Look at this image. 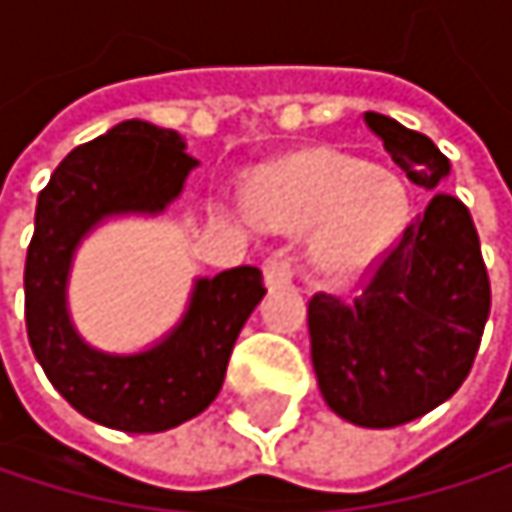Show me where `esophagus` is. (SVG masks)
I'll list each match as a JSON object with an SVG mask.
<instances>
[{
	"mask_svg": "<svg viewBox=\"0 0 512 512\" xmlns=\"http://www.w3.org/2000/svg\"><path fill=\"white\" fill-rule=\"evenodd\" d=\"M263 278H266V287H272V290L275 287H287V284H293V263L281 255L269 257L263 263Z\"/></svg>",
	"mask_w": 512,
	"mask_h": 512,
	"instance_id": "obj_1",
	"label": "esophagus"
}]
</instances>
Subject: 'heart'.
Listing matches in <instances>:
<instances>
[{"label":"heart","instance_id":"obj_1","mask_svg":"<svg viewBox=\"0 0 512 512\" xmlns=\"http://www.w3.org/2000/svg\"><path fill=\"white\" fill-rule=\"evenodd\" d=\"M252 207L272 228H314L311 257L335 275L382 255L409 216L406 186L394 174L332 151H311L269 171L257 183Z\"/></svg>","mask_w":512,"mask_h":512}]
</instances>
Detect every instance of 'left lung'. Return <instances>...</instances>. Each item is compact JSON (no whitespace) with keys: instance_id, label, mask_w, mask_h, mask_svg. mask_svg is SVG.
Returning a JSON list of instances; mask_svg holds the SVG:
<instances>
[{"instance_id":"8db88e82","label":"left lung","mask_w":512,"mask_h":512,"mask_svg":"<svg viewBox=\"0 0 512 512\" xmlns=\"http://www.w3.org/2000/svg\"><path fill=\"white\" fill-rule=\"evenodd\" d=\"M406 177L436 192L451 162L427 136L367 112ZM489 317V278L460 198L436 192L379 260L353 302H308L311 361L323 400L356 427L388 430L442 406L471 370Z\"/></svg>"}]
</instances>
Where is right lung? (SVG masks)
Here are the masks:
<instances>
[{
	"mask_svg": "<svg viewBox=\"0 0 512 512\" xmlns=\"http://www.w3.org/2000/svg\"><path fill=\"white\" fill-rule=\"evenodd\" d=\"M195 168L180 133L133 118L73 148L38 195L23 278L29 344L52 388L109 430L162 433L201 415L266 293L257 266L198 275L180 320L139 353L100 350L73 326L67 287L82 240L109 219L162 216Z\"/></svg>",
	"mask_w": 512,
	"mask_h": 512,
	"instance_id": "obj_1",
	"label": "right lung"
}]
</instances>
